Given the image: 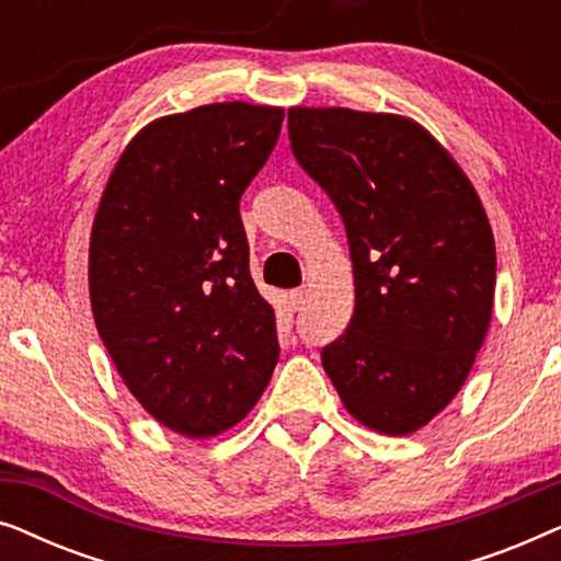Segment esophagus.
Masks as SVG:
<instances>
[{"instance_id": "34e87169", "label": "esophagus", "mask_w": 561, "mask_h": 561, "mask_svg": "<svg viewBox=\"0 0 561 561\" xmlns=\"http://www.w3.org/2000/svg\"><path fill=\"white\" fill-rule=\"evenodd\" d=\"M288 301H290V306H294L296 311L301 309V306L306 304V288H296V290H290V294H288Z\"/></svg>"}]
</instances>
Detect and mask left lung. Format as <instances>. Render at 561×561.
Here are the masks:
<instances>
[{
  "mask_svg": "<svg viewBox=\"0 0 561 561\" xmlns=\"http://www.w3.org/2000/svg\"><path fill=\"white\" fill-rule=\"evenodd\" d=\"M288 137L340 211L355 275V313L321 365L359 424L416 432L459 393L485 342L495 294L488 214L413 119L294 106Z\"/></svg>",
  "mask_w": 561,
  "mask_h": 561,
  "instance_id": "1",
  "label": "left lung"
}]
</instances>
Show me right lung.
<instances>
[{"mask_svg": "<svg viewBox=\"0 0 561 561\" xmlns=\"http://www.w3.org/2000/svg\"><path fill=\"white\" fill-rule=\"evenodd\" d=\"M280 125L278 106L244 102L150 122L114 165L91 227L99 336L142 409L191 439L248 416L278 363L240 198Z\"/></svg>", "mask_w": 561, "mask_h": 561, "instance_id": "1", "label": "right lung"}]
</instances>
